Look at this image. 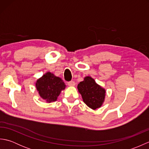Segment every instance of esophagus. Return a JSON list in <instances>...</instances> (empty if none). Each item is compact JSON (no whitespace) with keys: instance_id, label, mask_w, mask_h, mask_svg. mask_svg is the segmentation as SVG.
<instances>
[{"instance_id":"1","label":"esophagus","mask_w":149,"mask_h":149,"mask_svg":"<svg viewBox=\"0 0 149 149\" xmlns=\"http://www.w3.org/2000/svg\"><path fill=\"white\" fill-rule=\"evenodd\" d=\"M68 85L69 86H74L75 85V83L74 81H70L68 83Z\"/></svg>"}]
</instances>
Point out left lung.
I'll return each instance as SVG.
<instances>
[{"mask_svg":"<svg viewBox=\"0 0 149 149\" xmlns=\"http://www.w3.org/2000/svg\"><path fill=\"white\" fill-rule=\"evenodd\" d=\"M78 91L81 95L83 102L93 110L99 109L105 100L106 90L90 76H86L77 85Z\"/></svg>","mask_w":149,"mask_h":149,"instance_id":"1","label":"left lung"}]
</instances>
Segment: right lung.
<instances>
[{
  "mask_svg": "<svg viewBox=\"0 0 149 149\" xmlns=\"http://www.w3.org/2000/svg\"><path fill=\"white\" fill-rule=\"evenodd\" d=\"M35 86L40 96L47 103L56 101L66 86L61 78L56 76L50 72H46L38 79Z\"/></svg>",
  "mask_w": 149,
  "mask_h": 149,
  "instance_id": "obj_1",
  "label": "right lung"
}]
</instances>
